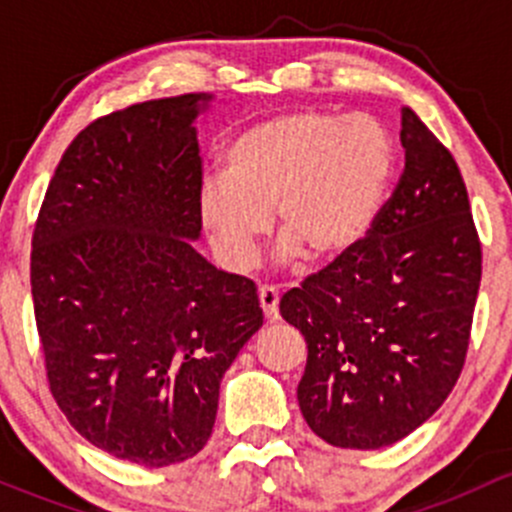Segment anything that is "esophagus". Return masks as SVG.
Here are the masks:
<instances>
[{
    "mask_svg": "<svg viewBox=\"0 0 512 512\" xmlns=\"http://www.w3.org/2000/svg\"><path fill=\"white\" fill-rule=\"evenodd\" d=\"M260 307L262 312H265L267 322H277V317H280V292H277L275 287H260Z\"/></svg>",
    "mask_w": 512,
    "mask_h": 512,
    "instance_id": "1",
    "label": "esophagus"
}]
</instances>
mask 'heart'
<instances>
[{"label": "heart", "mask_w": 512, "mask_h": 512, "mask_svg": "<svg viewBox=\"0 0 512 512\" xmlns=\"http://www.w3.org/2000/svg\"><path fill=\"white\" fill-rule=\"evenodd\" d=\"M394 168V136L379 118L282 113L232 138L223 175L200 185L198 218L230 270L252 265L267 213L282 255L334 260L371 230Z\"/></svg>", "instance_id": "1"}]
</instances>
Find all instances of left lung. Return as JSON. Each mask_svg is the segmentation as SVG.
I'll return each mask as SVG.
<instances>
[{"label":"left lung","mask_w":512,"mask_h":512,"mask_svg":"<svg viewBox=\"0 0 512 512\" xmlns=\"http://www.w3.org/2000/svg\"><path fill=\"white\" fill-rule=\"evenodd\" d=\"M406 165L349 252L282 294L307 342L299 409L339 448L391 446L428 421L466 364L480 240L451 151L401 108Z\"/></svg>","instance_id":"8db88e82"}]
</instances>
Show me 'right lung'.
<instances>
[{
    "label": "right lung",
    "mask_w": 512,
    "mask_h": 512,
    "mask_svg": "<svg viewBox=\"0 0 512 512\" xmlns=\"http://www.w3.org/2000/svg\"><path fill=\"white\" fill-rule=\"evenodd\" d=\"M213 96L143 101L71 141L32 237L51 396L101 451L141 466L208 443L220 381L262 327L255 282L210 265L195 118Z\"/></svg>",
    "instance_id": "1"
}]
</instances>
